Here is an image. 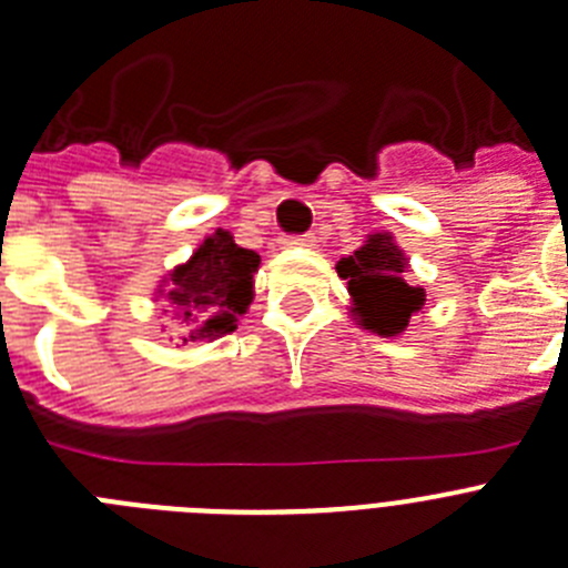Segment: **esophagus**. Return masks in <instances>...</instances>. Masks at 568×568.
<instances>
[{"instance_id":"34e87169","label":"esophagus","mask_w":568,"mask_h":568,"mask_svg":"<svg viewBox=\"0 0 568 568\" xmlns=\"http://www.w3.org/2000/svg\"><path fill=\"white\" fill-rule=\"evenodd\" d=\"M281 244L284 246H316V235H313V232H307V235H287V237H281Z\"/></svg>"}]
</instances>
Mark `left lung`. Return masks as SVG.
I'll return each instance as SVG.
<instances>
[{
    "label": "left lung",
    "mask_w": 568,
    "mask_h": 568,
    "mask_svg": "<svg viewBox=\"0 0 568 568\" xmlns=\"http://www.w3.org/2000/svg\"><path fill=\"white\" fill-rule=\"evenodd\" d=\"M336 273L347 281L351 313L371 333L399 336L410 316L425 307V290L405 281L408 258L394 244L390 232L367 235L353 255L338 261Z\"/></svg>",
    "instance_id": "1"
}]
</instances>
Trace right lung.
I'll return each mask as SVG.
<instances>
[{"mask_svg":"<svg viewBox=\"0 0 568 568\" xmlns=\"http://www.w3.org/2000/svg\"><path fill=\"white\" fill-rule=\"evenodd\" d=\"M258 252L237 246L230 232L217 230L186 264L174 266L158 295L178 338L183 344L215 342L235 331L237 318L252 304V275L258 273Z\"/></svg>","mask_w":568,"mask_h":568,"instance_id":"1","label":"right lung"}]
</instances>
